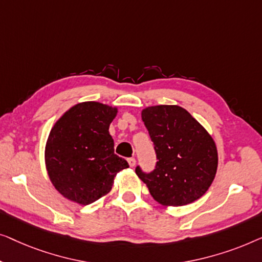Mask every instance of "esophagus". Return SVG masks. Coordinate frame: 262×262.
Returning <instances> with one entry per match:
<instances>
[{
	"mask_svg": "<svg viewBox=\"0 0 262 262\" xmlns=\"http://www.w3.org/2000/svg\"><path fill=\"white\" fill-rule=\"evenodd\" d=\"M128 164H129L130 167H134L136 164V160L134 159V158H129V159H128Z\"/></svg>",
	"mask_w": 262,
	"mask_h": 262,
	"instance_id": "1",
	"label": "esophagus"
}]
</instances>
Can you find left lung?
<instances>
[{"label":"left lung","mask_w":262,"mask_h":262,"mask_svg":"<svg viewBox=\"0 0 262 262\" xmlns=\"http://www.w3.org/2000/svg\"><path fill=\"white\" fill-rule=\"evenodd\" d=\"M157 153V165L136 174L158 203L182 206L197 201L216 176V143L205 128L179 105H153L141 112Z\"/></svg>","instance_id":"left-lung-1"}]
</instances>
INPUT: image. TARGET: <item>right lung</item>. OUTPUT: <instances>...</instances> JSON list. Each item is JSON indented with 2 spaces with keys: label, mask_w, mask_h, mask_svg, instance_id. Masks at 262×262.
I'll return each mask as SVG.
<instances>
[{
  "label": "right lung",
  "mask_w": 262,
  "mask_h": 262,
  "mask_svg": "<svg viewBox=\"0 0 262 262\" xmlns=\"http://www.w3.org/2000/svg\"><path fill=\"white\" fill-rule=\"evenodd\" d=\"M116 106L82 102L70 108L50 132L45 164L59 193L88 205L112 190L117 173L129 165L114 153L109 126Z\"/></svg>",
  "instance_id": "add662e5"
}]
</instances>
